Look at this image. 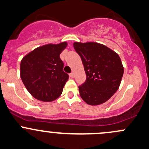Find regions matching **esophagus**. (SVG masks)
I'll use <instances>...</instances> for the list:
<instances>
[{"instance_id": "obj_1", "label": "esophagus", "mask_w": 149, "mask_h": 149, "mask_svg": "<svg viewBox=\"0 0 149 149\" xmlns=\"http://www.w3.org/2000/svg\"><path fill=\"white\" fill-rule=\"evenodd\" d=\"M70 77H71V78H73V77H74V73H73V72L70 73Z\"/></svg>"}]
</instances>
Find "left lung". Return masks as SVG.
<instances>
[{
    "instance_id": "1",
    "label": "left lung",
    "mask_w": 149,
    "mask_h": 149,
    "mask_svg": "<svg viewBox=\"0 0 149 149\" xmlns=\"http://www.w3.org/2000/svg\"><path fill=\"white\" fill-rule=\"evenodd\" d=\"M73 46L87 74L85 82L79 87L80 97L92 106L104 103L121 84L124 74L121 58L112 49L98 42H74Z\"/></svg>"
}]
</instances>
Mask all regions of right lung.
<instances>
[{
    "instance_id": "1",
    "label": "right lung",
    "mask_w": 149,
    "mask_h": 149,
    "mask_svg": "<svg viewBox=\"0 0 149 149\" xmlns=\"http://www.w3.org/2000/svg\"><path fill=\"white\" fill-rule=\"evenodd\" d=\"M68 42L45 45L24 56L20 62V78L36 100L52 102L61 95L69 75L63 71L60 55Z\"/></svg>"
}]
</instances>
